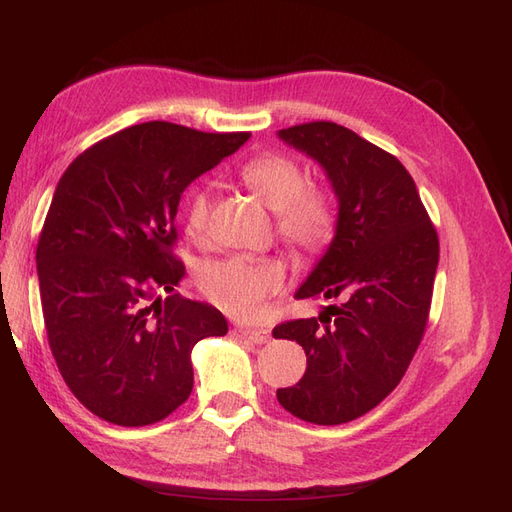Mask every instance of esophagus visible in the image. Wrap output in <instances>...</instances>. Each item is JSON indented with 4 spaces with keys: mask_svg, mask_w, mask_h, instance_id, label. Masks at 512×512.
<instances>
[{
    "mask_svg": "<svg viewBox=\"0 0 512 512\" xmlns=\"http://www.w3.org/2000/svg\"><path fill=\"white\" fill-rule=\"evenodd\" d=\"M235 335L241 339H250L254 344H267L271 339V333L267 329H245V327H237Z\"/></svg>",
    "mask_w": 512,
    "mask_h": 512,
    "instance_id": "1",
    "label": "esophagus"
}]
</instances>
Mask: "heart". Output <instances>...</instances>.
Segmentation results:
<instances>
[{"mask_svg":"<svg viewBox=\"0 0 512 512\" xmlns=\"http://www.w3.org/2000/svg\"><path fill=\"white\" fill-rule=\"evenodd\" d=\"M239 175L269 209L277 211V230L294 250L316 254L329 247L337 232V209L331 194L307 185L299 162L282 153H258L247 160ZM211 196L205 185H194L185 198V230L200 237L207 228ZM200 290L209 301L237 318L260 312L267 297L284 284L280 262L269 258L230 256L209 262L198 275Z\"/></svg>","mask_w":512,"mask_h":512,"instance_id":"b5f03b06","label":"heart"}]
</instances>
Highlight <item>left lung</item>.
<instances>
[{
	"label": "left lung",
	"instance_id": "obj_1",
	"mask_svg": "<svg viewBox=\"0 0 512 512\" xmlns=\"http://www.w3.org/2000/svg\"><path fill=\"white\" fill-rule=\"evenodd\" d=\"M318 162L337 196V232L294 299L339 301L318 318L277 324L307 354L303 378L277 401L316 425L363 416L404 378L421 344L440 243L395 156L333 121L277 132Z\"/></svg>",
	"mask_w": 512,
	"mask_h": 512
}]
</instances>
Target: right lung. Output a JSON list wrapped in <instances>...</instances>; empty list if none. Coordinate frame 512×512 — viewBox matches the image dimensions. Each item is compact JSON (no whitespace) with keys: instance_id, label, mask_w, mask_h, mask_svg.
<instances>
[{"instance_id":"obj_1","label":"right lung","mask_w":512,"mask_h":512,"mask_svg":"<svg viewBox=\"0 0 512 512\" xmlns=\"http://www.w3.org/2000/svg\"><path fill=\"white\" fill-rule=\"evenodd\" d=\"M247 138L147 121L89 147L57 183L36 250L44 327L70 391L108 423L175 412L194 386L192 348L228 331L220 309L175 292V218L183 190Z\"/></svg>"}]
</instances>
